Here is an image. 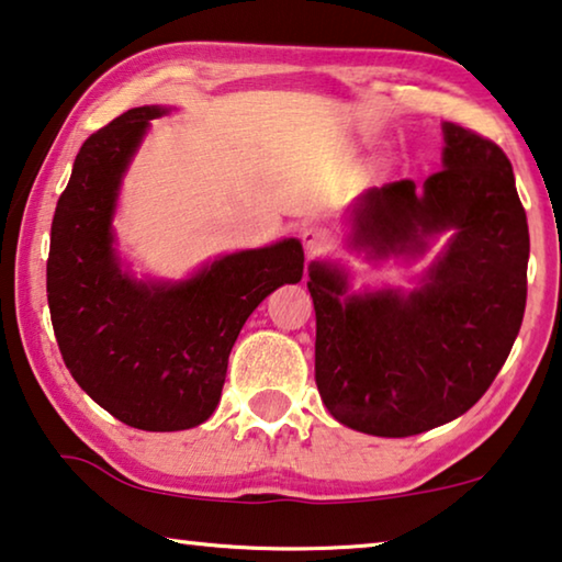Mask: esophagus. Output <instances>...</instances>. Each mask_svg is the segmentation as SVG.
Wrapping results in <instances>:
<instances>
[{"instance_id":"34e87169","label":"esophagus","mask_w":562,"mask_h":562,"mask_svg":"<svg viewBox=\"0 0 562 562\" xmlns=\"http://www.w3.org/2000/svg\"><path fill=\"white\" fill-rule=\"evenodd\" d=\"M301 240H304V248L311 256L326 254L334 246V233L326 226H308L301 233Z\"/></svg>"}]
</instances>
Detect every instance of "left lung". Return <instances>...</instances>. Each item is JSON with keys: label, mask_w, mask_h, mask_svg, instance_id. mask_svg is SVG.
<instances>
[{"label": "left lung", "mask_w": 562, "mask_h": 562, "mask_svg": "<svg viewBox=\"0 0 562 562\" xmlns=\"http://www.w3.org/2000/svg\"><path fill=\"white\" fill-rule=\"evenodd\" d=\"M445 158L414 180L371 188L351 246L371 256L422 251L454 228L425 286L344 299L347 276L311 263L316 386L334 419L374 437H412L468 412L495 382L528 299V215L497 143L445 123Z\"/></svg>", "instance_id": "left-lung-1"}]
</instances>
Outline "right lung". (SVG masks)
Instances as JSON below:
<instances>
[{
	"label": "right lung",
	"instance_id": "1",
	"mask_svg": "<svg viewBox=\"0 0 562 562\" xmlns=\"http://www.w3.org/2000/svg\"><path fill=\"white\" fill-rule=\"evenodd\" d=\"M135 108L82 143L52 218L47 301L65 367L102 409L145 431H178L213 414L246 318L304 273L299 240L223 256L176 286L120 271L110 218L120 178L148 120Z\"/></svg>",
	"mask_w": 562,
	"mask_h": 562
}]
</instances>
